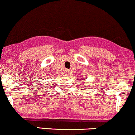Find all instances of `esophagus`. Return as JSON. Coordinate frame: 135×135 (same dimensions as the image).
<instances>
[{
  "instance_id": "obj_1",
  "label": "esophagus",
  "mask_w": 135,
  "mask_h": 135,
  "mask_svg": "<svg viewBox=\"0 0 135 135\" xmlns=\"http://www.w3.org/2000/svg\"><path fill=\"white\" fill-rule=\"evenodd\" d=\"M66 75H69V70H66Z\"/></svg>"
}]
</instances>
